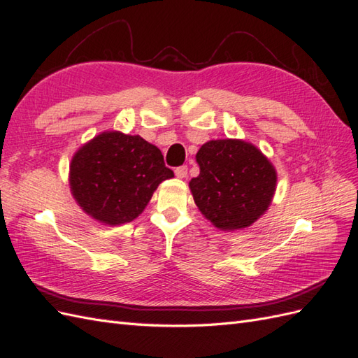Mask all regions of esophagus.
I'll return each mask as SVG.
<instances>
[{
    "mask_svg": "<svg viewBox=\"0 0 358 358\" xmlns=\"http://www.w3.org/2000/svg\"><path fill=\"white\" fill-rule=\"evenodd\" d=\"M175 175H176L179 179L187 178V175H188V167H187V166H180V167H178V169L175 170Z\"/></svg>",
    "mask_w": 358,
    "mask_h": 358,
    "instance_id": "34e87169",
    "label": "esophagus"
}]
</instances>
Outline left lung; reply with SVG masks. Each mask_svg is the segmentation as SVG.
I'll use <instances>...</instances> for the list:
<instances>
[{"label": "left lung", "instance_id": "1", "mask_svg": "<svg viewBox=\"0 0 358 358\" xmlns=\"http://www.w3.org/2000/svg\"><path fill=\"white\" fill-rule=\"evenodd\" d=\"M200 175L189 189L216 229L242 230L264 215L276 189V170L262 150L237 138L210 140L196 155Z\"/></svg>", "mask_w": 358, "mask_h": 358}]
</instances>
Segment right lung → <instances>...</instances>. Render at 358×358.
I'll return each mask as SVG.
<instances>
[{"label": "right lung", "mask_w": 358, "mask_h": 358, "mask_svg": "<svg viewBox=\"0 0 358 358\" xmlns=\"http://www.w3.org/2000/svg\"><path fill=\"white\" fill-rule=\"evenodd\" d=\"M173 176L157 146L140 136L104 131L74 154L69 179L83 212L121 225L136 220L159 183Z\"/></svg>", "instance_id": "right-lung-1"}]
</instances>
